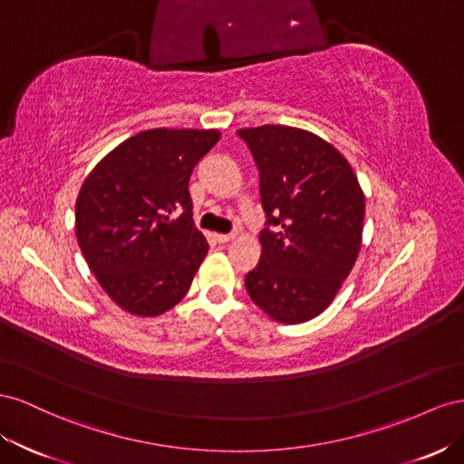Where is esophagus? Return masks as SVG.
<instances>
[{
	"label": "esophagus",
	"mask_w": 464,
	"mask_h": 464,
	"mask_svg": "<svg viewBox=\"0 0 464 464\" xmlns=\"http://www.w3.org/2000/svg\"><path fill=\"white\" fill-rule=\"evenodd\" d=\"M235 233H219V235H216V239L219 241V243H229V241H233L235 239Z\"/></svg>",
	"instance_id": "esophagus-1"
}]
</instances>
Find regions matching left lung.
I'll return each mask as SVG.
<instances>
[{"instance_id": "left-lung-1", "label": "left lung", "mask_w": 464, "mask_h": 464, "mask_svg": "<svg viewBox=\"0 0 464 464\" xmlns=\"http://www.w3.org/2000/svg\"><path fill=\"white\" fill-rule=\"evenodd\" d=\"M237 134L253 153L266 214L246 291L274 321L305 323L330 305L360 253V182L340 151L311 131L266 124Z\"/></svg>"}]
</instances>
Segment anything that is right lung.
I'll use <instances>...</instances> for the list:
<instances>
[{"label":"right lung","instance_id":"right-lung-1","mask_svg":"<svg viewBox=\"0 0 464 464\" xmlns=\"http://www.w3.org/2000/svg\"><path fill=\"white\" fill-rule=\"evenodd\" d=\"M218 140V130H145L85 179L75 202L77 243L124 311L157 316L187 295L209 248L194 227L188 182Z\"/></svg>","mask_w":464,"mask_h":464}]
</instances>
